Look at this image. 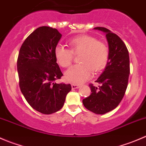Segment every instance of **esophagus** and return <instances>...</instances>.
Here are the masks:
<instances>
[{
	"instance_id": "1",
	"label": "esophagus",
	"mask_w": 146,
	"mask_h": 146,
	"mask_svg": "<svg viewBox=\"0 0 146 146\" xmlns=\"http://www.w3.org/2000/svg\"><path fill=\"white\" fill-rule=\"evenodd\" d=\"M71 88L72 89H77L79 88V85H76V84H71Z\"/></svg>"
}]
</instances>
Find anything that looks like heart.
Wrapping results in <instances>:
<instances>
[{
  "label": "heart",
  "mask_w": 146,
  "mask_h": 146,
  "mask_svg": "<svg viewBox=\"0 0 146 146\" xmlns=\"http://www.w3.org/2000/svg\"><path fill=\"white\" fill-rule=\"evenodd\" d=\"M68 44L70 50L60 44L54 49L56 60L63 68H68L71 65L73 54H80L78 58L80 64L75 65L66 72V81L75 84L82 83L90 78L92 70L100 71L107 64L108 48L105 44L98 41L94 36L79 35L70 39Z\"/></svg>",
  "instance_id": "b5f03b06"
}]
</instances>
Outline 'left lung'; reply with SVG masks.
I'll list each match as a JSON object with an SVG mask.
<instances>
[{
	"label": "left lung",
	"instance_id": "8db88e82",
	"mask_svg": "<svg viewBox=\"0 0 146 146\" xmlns=\"http://www.w3.org/2000/svg\"><path fill=\"white\" fill-rule=\"evenodd\" d=\"M95 29L106 34L109 45V57L105 69L95 82L98 87L90 84L91 92L82 100L86 109L97 114H104L115 109L124 96L130 74L129 51L118 35L105 27Z\"/></svg>",
	"mask_w": 146,
	"mask_h": 146
}]
</instances>
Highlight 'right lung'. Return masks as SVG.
I'll use <instances>...</instances> for the list:
<instances>
[{
  "label": "right lung",
  "instance_id": "obj_1",
  "mask_svg": "<svg viewBox=\"0 0 146 146\" xmlns=\"http://www.w3.org/2000/svg\"><path fill=\"white\" fill-rule=\"evenodd\" d=\"M61 36L55 28H37L23 42L17 58L20 90L34 110L44 114L61 110L71 90L70 84L54 82L63 76L54 56Z\"/></svg>",
  "mask_w": 146,
  "mask_h": 146
}]
</instances>
